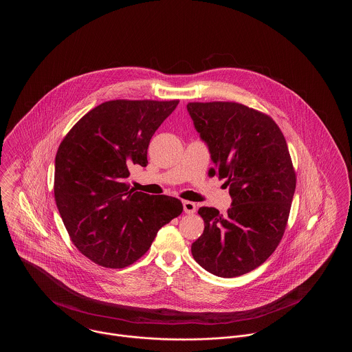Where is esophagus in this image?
Wrapping results in <instances>:
<instances>
[{"label":"esophagus","instance_id":"obj_1","mask_svg":"<svg viewBox=\"0 0 352 352\" xmlns=\"http://www.w3.org/2000/svg\"><path fill=\"white\" fill-rule=\"evenodd\" d=\"M184 210L186 214H194L197 211V204L194 201H184Z\"/></svg>","mask_w":352,"mask_h":352}]
</instances>
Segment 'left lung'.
Listing matches in <instances>:
<instances>
[{
	"label": "left lung",
	"instance_id": "obj_1",
	"mask_svg": "<svg viewBox=\"0 0 352 352\" xmlns=\"http://www.w3.org/2000/svg\"><path fill=\"white\" fill-rule=\"evenodd\" d=\"M194 126L207 144L219 175L230 187L227 215L201 207L204 231L191 253L201 268L237 277L260 267L284 236L296 171L278 125L268 115L231 101L188 102Z\"/></svg>",
	"mask_w": 352,
	"mask_h": 352
}]
</instances>
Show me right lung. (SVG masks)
<instances>
[{
  "mask_svg": "<svg viewBox=\"0 0 352 352\" xmlns=\"http://www.w3.org/2000/svg\"><path fill=\"white\" fill-rule=\"evenodd\" d=\"M179 100H111L68 132L55 157L54 195L75 247L104 268H125L151 248L182 201L134 191L133 165H148L151 138Z\"/></svg>",
  "mask_w": 352,
  "mask_h": 352,
  "instance_id": "right-lung-1",
  "label": "right lung"
}]
</instances>
